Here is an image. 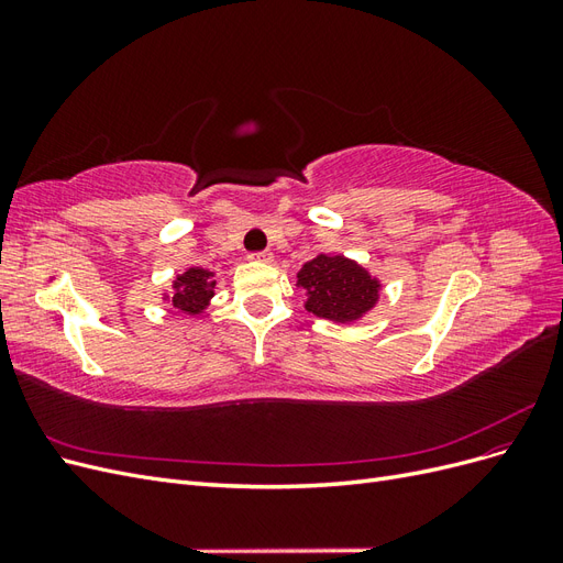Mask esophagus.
Wrapping results in <instances>:
<instances>
[{
	"mask_svg": "<svg viewBox=\"0 0 563 563\" xmlns=\"http://www.w3.org/2000/svg\"><path fill=\"white\" fill-rule=\"evenodd\" d=\"M251 261H258V263H269L272 261V253L269 251H253L249 253Z\"/></svg>",
	"mask_w": 563,
	"mask_h": 563,
	"instance_id": "1",
	"label": "esophagus"
}]
</instances>
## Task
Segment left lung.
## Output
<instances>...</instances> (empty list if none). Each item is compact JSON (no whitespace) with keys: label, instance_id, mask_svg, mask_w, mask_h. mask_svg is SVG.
Instances as JSON below:
<instances>
[{"label":"left lung","instance_id":"left-lung-1","mask_svg":"<svg viewBox=\"0 0 563 563\" xmlns=\"http://www.w3.org/2000/svg\"><path fill=\"white\" fill-rule=\"evenodd\" d=\"M298 284L308 291V308L319 319L352 321L378 300V282L343 255H317L298 272Z\"/></svg>","mask_w":563,"mask_h":563}]
</instances>
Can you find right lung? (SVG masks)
Instances as JSON below:
<instances>
[{
	"label": "right lung",
	"instance_id": "add662e5",
	"mask_svg": "<svg viewBox=\"0 0 563 563\" xmlns=\"http://www.w3.org/2000/svg\"><path fill=\"white\" fill-rule=\"evenodd\" d=\"M213 288H216V279H213L211 272L199 269V267H190L185 272V275H180L176 279L172 305L178 312L197 314V312L207 308V302L213 296Z\"/></svg>",
	"mask_w": 563,
	"mask_h": 563
}]
</instances>
